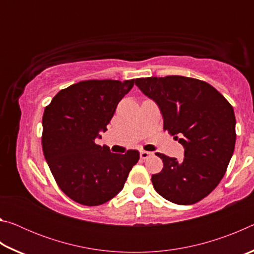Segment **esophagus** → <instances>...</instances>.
Wrapping results in <instances>:
<instances>
[{
	"label": "esophagus",
	"instance_id": "1",
	"mask_svg": "<svg viewBox=\"0 0 254 254\" xmlns=\"http://www.w3.org/2000/svg\"><path fill=\"white\" fill-rule=\"evenodd\" d=\"M152 156V152L144 151V150H140V157L141 159H148L149 157Z\"/></svg>",
	"mask_w": 254,
	"mask_h": 254
}]
</instances>
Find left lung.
Masks as SVG:
<instances>
[{
    "instance_id": "1",
    "label": "left lung",
    "mask_w": 254,
    "mask_h": 254,
    "mask_svg": "<svg viewBox=\"0 0 254 254\" xmlns=\"http://www.w3.org/2000/svg\"><path fill=\"white\" fill-rule=\"evenodd\" d=\"M135 85L157 103L163 130L185 148L182 161L157 153L163 168L152 175L154 189L171 203H197L220 184L233 154V107L212 85L190 77L136 78Z\"/></svg>"
}]
</instances>
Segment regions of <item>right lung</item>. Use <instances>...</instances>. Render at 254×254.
I'll return each instance as SVG.
<instances>
[{"instance_id":"1","label":"right lung","mask_w":254,"mask_h":254,"mask_svg":"<svg viewBox=\"0 0 254 254\" xmlns=\"http://www.w3.org/2000/svg\"><path fill=\"white\" fill-rule=\"evenodd\" d=\"M134 79L83 80L62 89L42 117V150L56 183L76 203L98 206L117 196L139 160L136 150L112 153L95 139Z\"/></svg>"}]
</instances>
